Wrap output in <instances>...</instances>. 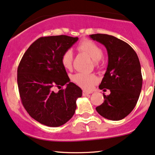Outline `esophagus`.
<instances>
[{
    "label": "esophagus",
    "instance_id": "1",
    "mask_svg": "<svg viewBox=\"0 0 155 155\" xmlns=\"http://www.w3.org/2000/svg\"><path fill=\"white\" fill-rule=\"evenodd\" d=\"M93 92H91V91H83V95H88V94H91V93H92Z\"/></svg>",
    "mask_w": 155,
    "mask_h": 155
}]
</instances>
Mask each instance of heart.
Segmentation results:
<instances>
[{
	"instance_id": "heart-1",
	"label": "heart",
	"mask_w": 155,
	"mask_h": 155,
	"mask_svg": "<svg viewBox=\"0 0 155 155\" xmlns=\"http://www.w3.org/2000/svg\"><path fill=\"white\" fill-rule=\"evenodd\" d=\"M77 49L79 51L85 52L89 55L93 60H95L96 65L98 64V60L103 56V50L99 46L89 39H85L78 44ZM73 62V54L71 50H67L61 57V63L66 70H71ZM72 81L83 89L90 90L97 81V78L94 74L77 72L72 74Z\"/></svg>"
}]
</instances>
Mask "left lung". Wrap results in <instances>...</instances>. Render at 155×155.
Masks as SVG:
<instances>
[{
  "instance_id": "left-lung-1",
  "label": "left lung",
  "mask_w": 155,
  "mask_h": 155,
  "mask_svg": "<svg viewBox=\"0 0 155 155\" xmlns=\"http://www.w3.org/2000/svg\"><path fill=\"white\" fill-rule=\"evenodd\" d=\"M104 45L108 51V64L99 88L110 91L104 94V103L95 108L103 117L112 121L123 119L136 106L142 87V75L138 56L130 45L114 36L90 35Z\"/></svg>"
}]
</instances>
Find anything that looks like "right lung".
Returning <instances> with one entry per match:
<instances>
[{
	"label": "right lung",
	"instance_id": "1",
	"mask_svg": "<svg viewBox=\"0 0 155 155\" xmlns=\"http://www.w3.org/2000/svg\"><path fill=\"white\" fill-rule=\"evenodd\" d=\"M78 40L66 35L40 37L23 55L17 70L19 95L31 118L51 127L62 126L74 115L82 90L70 82L61 57ZM66 84L56 93L54 87Z\"/></svg>",
	"mask_w": 155,
	"mask_h": 155
}]
</instances>
